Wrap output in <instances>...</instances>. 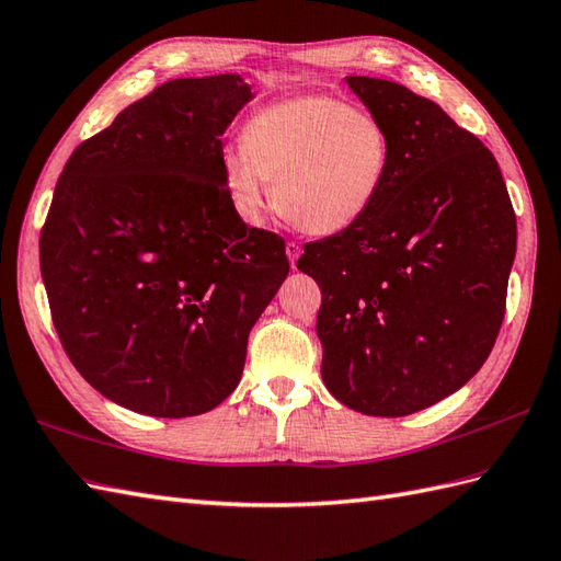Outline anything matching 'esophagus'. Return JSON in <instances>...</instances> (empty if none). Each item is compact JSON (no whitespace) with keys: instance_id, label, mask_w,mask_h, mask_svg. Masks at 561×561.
<instances>
[{"instance_id":"34e87169","label":"esophagus","mask_w":561,"mask_h":561,"mask_svg":"<svg viewBox=\"0 0 561 561\" xmlns=\"http://www.w3.org/2000/svg\"><path fill=\"white\" fill-rule=\"evenodd\" d=\"M298 255H301V245H298L296 241H289V243H286V257H289L291 267H296V260H298Z\"/></svg>"}]
</instances>
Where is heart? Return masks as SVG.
Masks as SVG:
<instances>
[{"instance_id": "1", "label": "heart", "mask_w": 561, "mask_h": 561, "mask_svg": "<svg viewBox=\"0 0 561 561\" xmlns=\"http://www.w3.org/2000/svg\"><path fill=\"white\" fill-rule=\"evenodd\" d=\"M392 167L385 122L334 95H298L249 116L241 150L221 160V181L243 219L272 205L298 231L334 237L366 219Z\"/></svg>"}]
</instances>
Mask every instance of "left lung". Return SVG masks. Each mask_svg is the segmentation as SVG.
<instances>
[{
  "instance_id": "left-lung-1",
  "label": "left lung",
  "mask_w": 561,
  "mask_h": 561,
  "mask_svg": "<svg viewBox=\"0 0 561 561\" xmlns=\"http://www.w3.org/2000/svg\"><path fill=\"white\" fill-rule=\"evenodd\" d=\"M392 136L380 201L354 229L310 241L322 380L344 407L397 419L457 392L497 340L516 215L494 154L433 100L348 76Z\"/></svg>"
}]
</instances>
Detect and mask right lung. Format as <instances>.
Returning <instances> with one entry per match:
<instances>
[{"label": "right lung", "mask_w": 561, "mask_h": 561, "mask_svg": "<svg viewBox=\"0 0 561 561\" xmlns=\"http://www.w3.org/2000/svg\"><path fill=\"white\" fill-rule=\"evenodd\" d=\"M251 98L237 73L167 81L64 164L41 231L51 322L124 409L186 419L225 401L289 275L284 239L245 227L221 181V136Z\"/></svg>", "instance_id": "right-lung-1"}]
</instances>
